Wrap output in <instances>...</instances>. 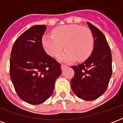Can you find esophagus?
I'll list each match as a JSON object with an SVG mask.
<instances>
[{
	"label": "esophagus",
	"instance_id": "1",
	"mask_svg": "<svg viewBox=\"0 0 123 123\" xmlns=\"http://www.w3.org/2000/svg\"><path fill=\"white\" fill-rule=\"evenodd\" d=\"M67 67V66L66 65H64V64H61V69L62 70H64L65 68Z\"/></svg>",
	"mask_w": 123,
	"mask_h": 123
}]
</instances>
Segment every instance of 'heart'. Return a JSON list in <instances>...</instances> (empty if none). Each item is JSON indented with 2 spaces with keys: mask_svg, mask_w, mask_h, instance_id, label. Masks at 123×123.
I'll return each instance as SVG.
<instances>
[{
  "mask_svg": "<svg viewBox=\"0 0 123 123\" xmlns=\"http://www.w3.org/2000/svg\"><path fill=\"white\" fill-rule=\"evenodd\" d=\"M43 49L50 56L56 57L64 48L67 50L59 56L61 61L71 62L77 59L85 61L92 53L93 37L87 27L76 24L58 26L52 35L45 34L41 40Z\"/></svg>",
  "mask_w": 123,
  "mask_h": 123,
  "instance_id": "1",
  "label": "heart"
}]
</instances>
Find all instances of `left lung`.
Listing matches in <instances>:
<instances>
[{
	"label": "left lung",
	"mask_w": 123,
	"mask_h": 123,
	"mask_svg": "<svg viewBox=\"0 0 123 123\" xmlns=\"http://www.w3.org/2000/svg\"><path fill=\"white\" fill-rule=\"evenodd\" d=\"M94 40L93 49L85 62L72 66L74 76L70 85L75 95L84 100L92 101L105 92L112 74L110 47L103 33L88 22Z\"/></svg>",
	"instance_id": "8db88e82"
}]
</instances>
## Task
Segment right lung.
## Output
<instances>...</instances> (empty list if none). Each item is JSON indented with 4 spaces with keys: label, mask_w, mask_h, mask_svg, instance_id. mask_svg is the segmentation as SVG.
Segmentation results:
<instances>
[{
    "label": "right lung",
    "mask_w": 123,
    "mask_h": 123,
    "mask_svg": "<svg viewBox=\"0 0 123 123\" xmlns=\"http://www.w3.org/2000/svg\"><path fill=\"white\" fill-rule=\"evenodd\" d=\"M45 25H33L23 33L13 45L10 75L20 99L32 105L45 101L61 74V64L46 53L42 45Z\"/></svg>",
    "instance_id": "1"
}]
</instances>
